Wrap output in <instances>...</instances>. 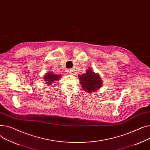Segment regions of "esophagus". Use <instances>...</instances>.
I'll use <instances>...</instances> for the list:
<instances>
[{
	"instance_id": "obj_1",
	"label": "esophagus",
	"mask_w": 150,
	"mask_h": 150,
	"mask_svg": "<svg viewBox=\"0 0 150 150\" xmlns=\"http://www.w3.org/2000/svg\"><path fill=\"white\" fill-rule=\"evenodd\" d=\"M67 74L68 75H72L73 74V70H71V69H69L67 70Z\"/></svg>"
}]
</instances>
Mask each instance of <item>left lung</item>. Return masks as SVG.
<instances>
[{
    "label": "left lung",
    "mask_w": 150,
    "mask_h": 150,
    "mask_svg": "<svg viewBox=\"0 0 150 150\" xmlns=\"http://www.w3.org/2000/svg\"><path fill=\"white\" fill-rule=\"evenodd\" d=\"M80 84L83 89L89 93L97 91L101 87L102 81L98 74L94 73L91 69L86 70V72L78 75Z\"/></svg>",
    "instance_id": "obj_1"
}]
</instances>
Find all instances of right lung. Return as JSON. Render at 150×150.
Returning a JSON list of instances; mask_svg holds the SVG:
<instances>
[{
	"label": "right lung",
	"mask_w": 150,
	"mask_h": 150,
	"mask_svg": "<svg viewBox=\"0 0 150 150\" xmlns=\"http://www.w3.org/2000/svg\"><path fill=\"white\" fill-rule=\"evenodd\" d=\"M61 75L54 74L51 72H48L46 74L44 77V80L45 83L48 85H52L54 81H57L61 78Z\"/></svg>",
	"instance_id": "add662e5"
}]
</instances>
